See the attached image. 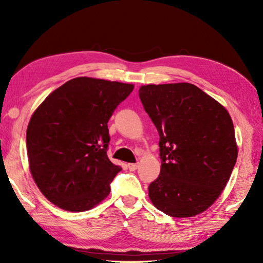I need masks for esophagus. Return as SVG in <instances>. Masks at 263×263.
Listing matches in <instances>:
<instances>
[{"label": "esophagus", "mask_w": 263, "mask_h": 263, "mask_svg": "<svg viewBox=\"0 0 263 263\" xmlns=\"http://www.w3.org/2000/svg\"><path fill=\"white\" fill-rule=\"evenodd\" d=\"M127 168L130 169L131 172H135L136 169L138 168V164H137V163H128V164H127Z\"/></svg>", "instance_id": "esophagus-1"}]
</instances>
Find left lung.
<instances>
[{
	"label": "left lung",
	"mask_w": 263,
	"mask_h": 263,
	"mask_svg": "<svg viewBox=\"0 0 263 263\" xmlns=\"http://www.w3.org/2000/svg\"><path fill=\"white\" fill-rule=\"evenodd\" d=\"M160 135L161 172L148 186L151 202L175 218L208 210L225 189L238 158L229 111L191 83L139 88Z\"/></svg>",
	"instance_id": "obj_1"
}]
</instances>
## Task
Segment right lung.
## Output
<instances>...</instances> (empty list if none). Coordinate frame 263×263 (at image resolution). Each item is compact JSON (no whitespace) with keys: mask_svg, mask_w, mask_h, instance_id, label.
<instances>
[{"mask_svg":"<svg viewBox=\"0 0 263 263\" xmlns=\"http://www.w3.org/2000/svg\"><path fill=\"white\" fill-rule=\"evenodd\" d=\"M133 88L75 78L52 91L31 116L26 130L31 175L58 208L88 211L108 197L110 183L122 171L106 155L108 122Z\"/></svg>","mask_w":263,"mask_h":263,"instance_id":"1","label":"right lung"}]
</instances>
